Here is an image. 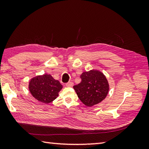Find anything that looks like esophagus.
<instances>
[{"instance_id":"1","label":"esophagus","mask_w":149,"mask_h":149,"mask_svg":"<svg viewBox=\"0 0 149 149\" xmlns=\"http://www.w3.org/2000/svg\"><path fill=\"white\" fill-rule=\"evenodd\" d=\"M73 85H74V83L72 82H68V83L66 84V87H72Z\"/></svg>"}]
</instances>
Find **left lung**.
Segmentation results:
<instances>
[{
    "mask_svg": "<svg viewBox=\"0 0 149 149\" xmlns=\"http://www.w3.org/2000/svg\"><path fill=\"white\" fill-rule=\"evenodd\" d=\"M81 82L74 86L79 99L86 106H93L105 99L109 91V84L102 72L92 70L81 75Z\"/></svg>",
    "mask_w": 149,
    "mask_h": 149,
    "instance_id": "1",
    "label": "left lung"
}]
</instances>
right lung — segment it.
I'll use <instances>...</instances> for the list:
<instances>
[{
  "label": "right lung",
  "instance_id": "obj_1",
  "mask_svg": "<svg viewBox=\"0 0 149 149\" xmlns=\"http://www.w3.org/2000/svg\"><path fill=\"white\" fill-rule=\"evenodd\" d=\"M63 86L59 81L50 74L38 75L29 82V89L31 95L40 102L49 104L55 100Z\"/></svg>",
  "mask_w": 149,
  "mask_h": 149
}]
</instances>
